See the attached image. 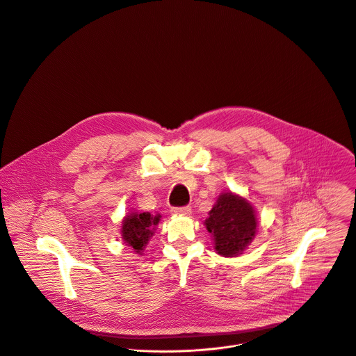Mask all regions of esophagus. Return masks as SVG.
<instances>
[{"label": "esophagus", "instance_id": "34e87169", "mask_svg": "<svg viewBox=\"0 0 356 356\" xmlns=\"http://www.w3.org/2000/svg\"><path fill=\"white\" fill-rule=\"evenodd\" d=\"M172 213L187 216V214L191 213V208L190 207H176V208H172Z\"/></svg>", "mask_w": 356, "mask_h": 356}]
</instances>
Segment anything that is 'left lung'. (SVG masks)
Returning <instances> with one entry per match:
<instances>
[{"instance_id":"1","label":"left lung","mask_w":356,"mask_h":356,"mask_svg":"<svg viewBox=\"0 0 356 356\" xmlns=\"http://www.w3.org/2000/svg\"><path fill=\"white\" fill-rule=\"evenodd\" d=\"M213 235L214 249L218 254L232 257L239 254L254 238L257 220L249 202L232 193L218 197L205 220Z\"/></svg>"}]
</instances>
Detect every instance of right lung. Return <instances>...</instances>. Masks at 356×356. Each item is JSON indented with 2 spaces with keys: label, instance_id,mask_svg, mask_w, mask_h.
Masks as SVG:
<instances>
[{
  "label": "right lung",
  "instance_id": "obj_1",
  "mask_svg": "<svg viewBox=\"0 0 356 356\" xmlns=\"http://www.w3.org/2000/svg\"><path fill=\"white\" fill-rule=\"evenodd\" d=\"M161 216L152 217L149 213H132L122 222V239L136 253L142 254L143 248L154 234L152 229L158 224Z\"/></svg>",
  "mask_w": 356,
  "mask_h": 356
}]
</instances>
